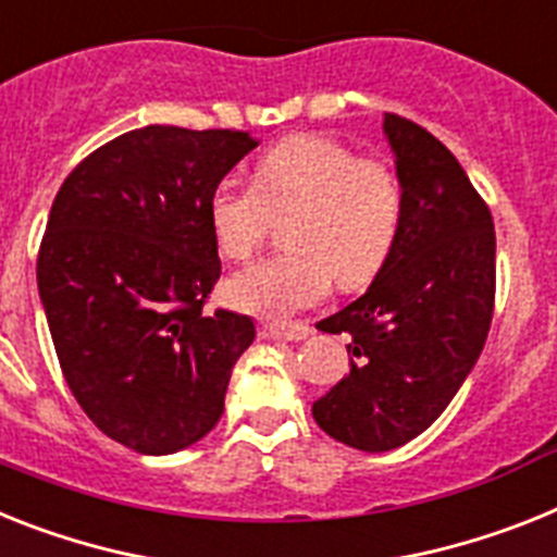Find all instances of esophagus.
I'll list each match as a JSON object with an SVG mask.
<instances>
[{"instance_id": "esophagus-1", "label": "esophagus", "mask_w": 557, "mask_h": 557, "mask_svg": "<svg viewBox=\"0 0 557 557\" xmlns=\"http://www.w3.org/2000/svg\"><path fill=\"white\" fill-rule=\"evenodd\" d=\"M308 334H311V329H308V325H274V322H265V325H260V336H263V339L302 343Z\"/></svg>"}]
</instances>
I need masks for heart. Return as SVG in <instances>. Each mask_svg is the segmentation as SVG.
<instances>
[{
    "label": "heart",
    "mask_w": 557,
    "mask_h": 557,
    "mask_svg": "<svg viewBox=\"0 0 557 557\" xmlns=\"http://www.w3.org/2000/svg\"><path fill=\"white\" fill-rule=\"evenodd\" d=\"M405 195L380 158L357 156L329 135H292L265 149L251 186L223 181L207 203L209 232L226 260H249L283 218L288 251L228 280L232 306L283 320L320 302L331 280L345 292L368 286L399 235Z\"/></svg>",
    "instance_id": "1"
}]
</instances>
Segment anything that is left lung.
<instances>
[{"mask_svg":"<svg viewBox=\"0 0 557 557\" xmlns=\"http://www.w3.org/2000/svg\"><path fill=\"white\" fill-rule=\"evenodd\" d=\"M405 195L399 235L368 292L317 322L348 334L350 371L314 401L331 438L385 453L436 422L473 371L495 302V228L445 144L387 112Z\"/></svg>","mask_w":557,"mask_h":557,"instance_id":"8db88e82","label":"left lung"}]
</instances>
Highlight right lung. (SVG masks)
I'll return each mask as SVG.
<instances>
[{
  "instance_id": "1",
  "label": "right lung",
  "mask_w": 557,
  "mask_h": 557,
  "mask_svg": "<svg viewBox=\"0 0 557 557\" xmlns=\"http://www.w3.org/2000/svg\"><path fill=\"white\" fill-rule=\"evenodd\" d=\"M257 141L237 129H133L70 172L36 280L70 391L101 433L144 456L218 424L251 317L203 302L221 277L209 195Z\"/></svg>"
}]
</instances>
